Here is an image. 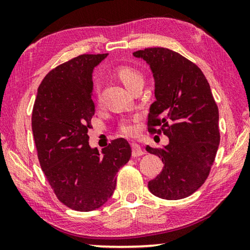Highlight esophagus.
I'll return each mask as SVG.
<instances>
[{"mask_svg": "<svg viewBox=\"0 0 250 250\" xmlns=\"http://www.w3.org/2000/svg\"><path fill=\"white\" fill-rule=\"evenodd\" d=\"M131 147H132V156H141L146 153L145 150L140 146L137 145V143H132Z\"/></svg>", "mask_w": 250, "mask_h": 250, "instance_id": "1", "label": "esophagus"}]
</instances>
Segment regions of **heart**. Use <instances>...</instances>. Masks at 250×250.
Masks as SVG:
<instances>
[{
    "mask_svg": "<svg viewBox=\"0 0 250 250\" xmlns=\"http://www.w3.org/2000/svg\"><path fill=\"white\" fill-rule=\"evenodd\" d=\"M117 75L128 89H130V88L133 86V83H137L138 80L143 79L142 75L139 73L137 69H134L132 67H129V66L119 67V68L117 69ZM120 129L122 132L125 134H132L134 132V126L129 121L122 122Z\"/></svg>",
    "mask_w": 250,
    "mask_h": 250,
    "instance_id": "1",
    "label": "heart"
}]
</instances>
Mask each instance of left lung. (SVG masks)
<instances>
[{
    "label": "left lung",
    "mask_w": 250,
    "mask_h": 250,
    "mask_svg": "<svg viewBox=\"0 0 250 250\" xmlns=\"http://www.w3.org/2000/svg\"><path fill=\"white\" fill-rule=\"evenodd\" d=\"M133 56L150 66L154 79L149 131L155 132L154 126L162 125L168 138L163 149L146 146L164 164L147 188L163 200L185 198L206 181L216 156L221 140L217 104L202 70L182 55L154 47L138 50Z\"/></svg>",
    "instance_id": "8db88e82"
}]
</instances>
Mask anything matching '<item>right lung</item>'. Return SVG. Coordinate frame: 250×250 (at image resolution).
<instances>
[{
	"instance_id": "obj_1",
	"label": "right lung",
	"mask_w": 250,
	"mask_h": 250,
	"mask_svg": "<svg viewBox=\"0 0 250 250\" xmlns=\"http://www.w3.org/2000/svg\"><path fill=\"white\" fill-rule=\"evenodd\" d=\"M107 56L80 55L49 71L33 108L32 130L42 170L58 200L79 211L95 210L108 202L116 174L131 156L124 138L101 151L88 142L95 115L92 73Z\"/></svg>"
}]
</instances>
